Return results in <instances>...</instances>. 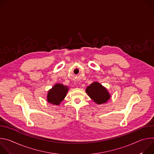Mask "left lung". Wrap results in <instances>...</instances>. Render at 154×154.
Wrapping results in <instances>:
<instances>
[{"label": "left lung", "instance_id": "left-lung-1", "mask_svg": "<svg viewBox=\"0 0 154 154\" xmlns=\"http://www.w3.org/2000/svg\"><path fill=\"white\" fill-rule=\"evenodd\" d=\"M86 93L97 104H103L110 99L111 95L106 88L97 82H93L87 86Z\"/></svg>", "mask_w": 154, "mask_h": 154}]
</instances>
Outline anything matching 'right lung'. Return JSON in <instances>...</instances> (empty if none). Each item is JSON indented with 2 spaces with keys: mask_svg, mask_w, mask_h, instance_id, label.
Returning a JSON list of instances; mask_svg holds the SVG:
<instances>
[{
  "mask_svg": "<svg viewBox=\"0 0 154 154\" xmlns=\"http://www.w3.org/2000/svg\"><path fill=\"white\" fill-rule=\"evenodd\" d=\"M69 90L68 86L61 83H56L51 89L48 91L47 101L53 105H59L64 99Z\"/></svg>",
  "mask_w": 154,
  "mask_h": 154,
  "instance_id": "obj_1",
  "label": "right lung"
}]
</instances>
